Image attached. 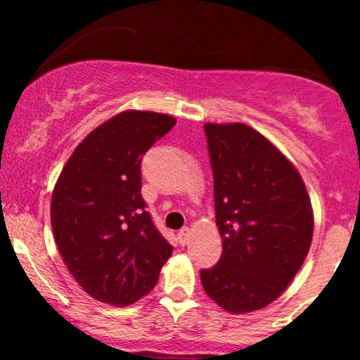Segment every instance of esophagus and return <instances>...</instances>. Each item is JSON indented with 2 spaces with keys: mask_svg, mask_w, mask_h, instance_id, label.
I'll return each instance as SVG.
<instances>
[{
  "mask_svg": "<svg viewBox=\"0 0 360 360\" xmlns=\"http://www.w3.org/2000/svg\"><path fill=\"white\" fill-rule=\"evenodd\" d=\"M189 238H191V230H189L188 226L181 229L179 233H177V240H179L181 245H186V243L189 242Z\"/></svg>",
  "mask_w": 360,
  "mask_h": 360,
  "instance_id": "1",
  "label": "esophagus"
}]
</instances>
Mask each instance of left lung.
Returning <instances> with one entry per match:
<instances>
[{
  "label": "left lung",
  "mask_w": 360,
  "mask_h": 360,
  "mask_svg": "<svg viewBox=\"0 0 360 360\" xmlns=\"http://www.w3.org/2000/svg\"><path fill=\"white\" fill-rule=\"evenodd\" d=\"M214 214L223 250L200 272L206 295L230 313L278 300L307 259L311 203L295 166L243 123H206Z\"/></svg>",
  "instance_id": "8db88e82"
}]
</instances>
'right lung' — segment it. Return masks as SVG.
<instances>
[{
  "mask_svg": "<svg viewBox=\"0 0 360 360\" xmlns=\"http://www.w3.org/2000/svg\"><path fill=\"white\" fill-rule=\"evenodd\" d=\"M176 125L154 111H123L86 137L62 169L51 221L65 266L101 303L127 307L157 284L172 254L142 198V155Z\"/></svg>",
  "mask_w": 360,
  "mask_h": 360,
  "instance_id": "right-lung-1",
  "label": "right lung"
}]
</instances>
